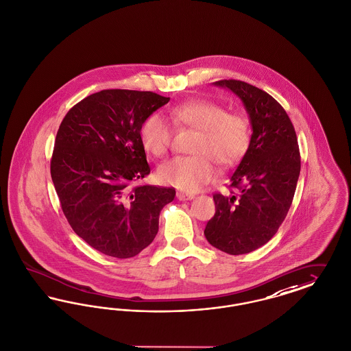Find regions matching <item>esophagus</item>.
Returning <instances> with one entry per match:
<instances>
[{
  "label": "esophagus",
  "mask_w": 351,
  "mask_h": 351,
  "mask_svg": "<svg viewBox=\"0 0 351 351\" xmlns=\"http://www.w3.org/2000/svg\"><path fill=\"white\" fill-rule=\"evenodd\" d=\"M177 198L180 199V200H191V199H194V195H191V194H183V193H177Z\"/></svg>",
  "instance_id": "esophagus-1"
}]
</instances>
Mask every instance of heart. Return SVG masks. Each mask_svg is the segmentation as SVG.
<instances>
[{"label": "heart", "instance_id": "heart-1", "mask_svg": "<svg viewBox=\"0 0 351 351\" xmlns=\"http://www.w3.org/2000/svg\"><path fill=\"white\" fill-rule=\"evenodd\" d=\"M170 119L176 124L198 130L193 141V156L177 157L157 170L164 184L194 193L216 177V162L224 168L239 164L250 148L252 127L241 112L210 99H195L170 108ZM173 131L158 114L148 117L140 128V140L147 152L164 157L170 149Z\"/></svg>", "mask_w": 351, "mask_h": 351}]
</instances>
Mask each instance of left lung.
<instances>
[{
  "mask_svg": "<svg viewBox=\"0 0 351 351\" xmlns=\"http://www.w3.org/2000/svg\"><path fill=\"white\" fill-rule=\"evenodd\" d=\"M244 104L252 124V143L230 177L234 194H214L216 213L204 236L216 249L246 254L266 244L290 210L300 174L295 128L285 108L258 88L240 80H220Z\"/></svg>",
  "mask_w": 351,
  "mask_h": 351,
  "instance_id": "left-lung-1",
  "label": "left lung"
}]
</instances>
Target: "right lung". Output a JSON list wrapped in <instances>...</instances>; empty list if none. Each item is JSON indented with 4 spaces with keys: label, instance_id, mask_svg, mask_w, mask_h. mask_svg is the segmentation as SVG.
I'll list each match as a JSON object with an SVG mask.
<instances>
[{
    "label": "right lung",
    "instance_id": "right-lung-1",
    "mask_svg": "<svg viewBox=\"0 0 351 351\" xmlns=\"http://www.w3.org/2000/svg\"><path fill=\"white\" fill-rule=\"evenodd\" d=\"M170 98L108 89L72 107L62 119L51 177L68 223L85 243L115 258H131L152 243L173 187L140 184L151 173L140 140L144 121Z\"/></svg>",
    "mask_w": 351,
    "mask_h": 351
}]
</instances>
